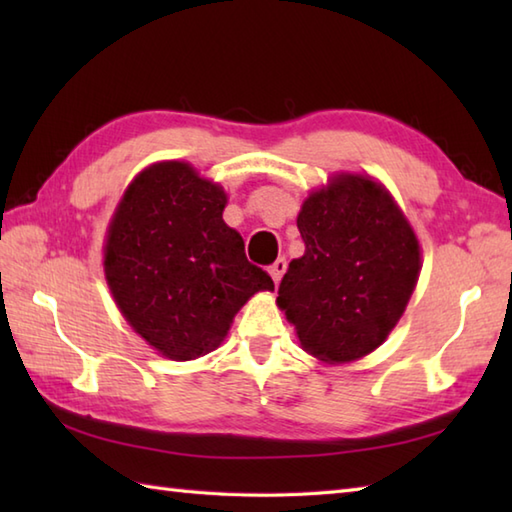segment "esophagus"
Here are the masks:
<instances>
[{"label": "esophagus", "mask_w": 512, "mask_h": 512, "mask_svg": "<svg viewBox=\"0 0 512 512\" xmlns=\"http://www.w3.org/2000/svg\"><path fill=\"white\" fill-rule=\"evenodd\" d=\"M286 268H288V262H286V257H279V259H275L273 262V266L268 268V273H270V277H273V281L275 284H279L281 281V277H284V273H286Z\"/></svg>", "instance_id": "1"}]
</instances>
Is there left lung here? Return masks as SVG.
<instances>
[{"mask_svg": "<svg viewBox=\"0 0 512 512\" xmlns=\"http://www.w3.org/2000/svg\"><path fill=\"white\" fill-rule=\"evenodd\" d=\"M297 228L306 253L281 279L279 308L303 350L325 363L356 361L405 312L420 273L418 239L389 193L363 176L314 191Z\"/></svg>", "mask_w": 512, "mask_h": 512, "instance_id": "left-lung-1", "label": "left lung"}]
</instances>
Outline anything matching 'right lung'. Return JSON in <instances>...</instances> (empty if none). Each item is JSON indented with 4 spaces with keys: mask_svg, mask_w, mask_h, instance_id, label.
<instances>
[{
    "mask_svg": "<svg viewBox=\"0 0 512 512\" xmlns=\"http://www.w3.org/2000/svg\"><path fill=\"white\" fill-rule=\"evenodd\" d=\"M226 193L187 162H158L129 184L105 244V277L129 325L173 361L213 352L259 290H275L226 226Z\"/></svg>",
    "mask_w": 512,
    "mask_h": 512,
    "instance_id": "obj_1",
    "label": "right lung"
}]
</instances>
